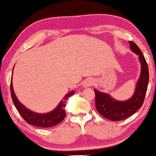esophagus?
I'll list each match as a JSON object with an SVG mask.
<instances>
[{
	"label": "esophagus",
	"instance_id": "34e87169",
	"mask_svg": "<svg viewBox=\"0 0 156 156\" xmlns=\"http://www.w3.org/2000/svg\"><path fill=\"white\" fill-rule=\"evenodd\" d=\"M93 84H94V81H93L92 79L88 78L82 82V86L84 87H88L92 86Z\"/></svg>",
	"mask_w": 156,
	"mask_h": 156
}]
</instances>
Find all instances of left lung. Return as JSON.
<instances>
[{
    "mask_svg": "<svg viewBox=\"0 0 156 156\" xmlns=\"http://www.w3.org/2000/svg\"><path fill=\"white\" fill-rule=\"evenodd\" d=\"M131 51L138 56L141 64L140 74L137 80L133 95L128 100L119 101L113 99L108 93L94 89L95 105L98 112L112 121L125 120L140 109L144 102L149 81V72L147 62L140 49L133 41H129Z\"/></svg>",
    "mask_w": 156,
    "mask_h": 156,
    "instance_id": "1",
    "label": "left lung"
}]
</instances>
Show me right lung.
<instances>
[{
  "label": "right lung",
  "mask_w": 156,
  "mask_h": 156,
  "mask_svg": "<svg viewBox=\"0 0 156 156\" xmlns=\"http://www.w3.org/2000/svg\"><path fill=\"white\" fill-rule=\"evenodd\" d=\"M13 75V74H12ZM75 93V91H71L64 97L63 100L58 103L56 108L54 110L46 113H37L26 108L18 100L17 97L14 93L12 78L11 80V94L12 100L16 108L19 111L23 120L30 125L39 127H50L58 124L65 118V107L66 102L69 98Z\"/></svg>",
  "instance_id": "obj_1"
}]
</instances>
